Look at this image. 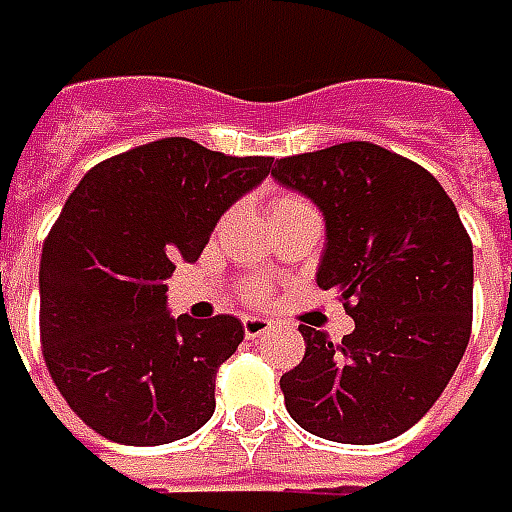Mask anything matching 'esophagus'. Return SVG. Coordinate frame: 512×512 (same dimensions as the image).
Listing matches in <instances>:
<instances>
[{"mask_svg":"<svg viewBox=\"0 0 512 512\" xmlns=\"http://www.w3.org/2000/svg\"><path fill=\"white\" fill-rule=\"evenodd\" d=\"M242 328H245V336L248 339H256V336H262L273 328V322L267 320V317H242Z\"/></svg>","mask_w":512,"mask_h":512,"instance_id":"34e87169","label":"esophagus"}]
</instances>
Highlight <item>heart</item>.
<instances>
[{"mask_svg": "<svg viewBox=\"0 0 512 512\" xmlns=\"http://www.w3.org/2000/svg\"><path fill=\"white\" fill-rule=\"evenodd\" d=\"M295 209H308L306 201H300L295 195H281V198H275L273 206H270V217L286 215V212H295Z\"/></svg>", "mask_w": 512, "mask_h": 512, "instance_id": "1", "label": "heart"}]
</instances>
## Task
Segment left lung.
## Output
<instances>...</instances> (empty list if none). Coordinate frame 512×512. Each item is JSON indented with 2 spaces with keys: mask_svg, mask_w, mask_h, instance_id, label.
Listing matches in <instances>:
<instances>
[{
  "mask_svg": "<svg viewBox=\"0 0 512 512\" xmlns=\"http://www.w3.org/2000/svg\"><path fill=\"white\" fill-rule=\"evenodd\" d=\"M273 179L325 217L317 284L355 322L342 344L300 325L306 355L281 378L286 411L339 444L397 438L469 344L474 250L458 209L422 165L361 140L275 159Z\"/></svg>",
  "mask_w": 512,
  "mask_h": 512,
  "instance_id": "left-lung-1",
  "label": "left lung"
}]
</instances>
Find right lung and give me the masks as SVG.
<instances>
[{"label": "right lung", "instance_id": "right-lung-1", "mask_svg": "<svg viewBox=\"0 0 512 512\" xmlns=\"http://www.w3.org/2000/svg\"><path fill=\"white\" fill-rule=\"evenodd\" d=\"M273 157L165 137L104 159L68 195L41 253V344L71 411L110 441L159 447L215 413V375L242 342L231 314L168 311L176 262H198L223 212Z\"/></svg>", "mask_w": 512, "mask_h": 512}]
</instances>
